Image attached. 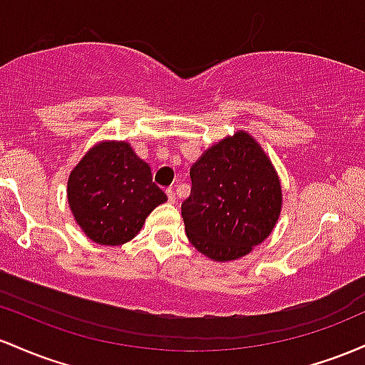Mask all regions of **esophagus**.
<instances>
[{"label": "esophagus", "mask_w": 365, "mask_h": 365, "mask_svg": "<svg viewBox=\"0 0 365 365\" xmlns=\"http://www.w3.org/2000/svg\"><path fill=\"white\" fill-rule=\"evenodd\" d=\"M165 193H167V196H169V202L170 203H175V191L172 190V187H169V190H167Z\"/></svg>", "instance_id": "obj_1"}]
</instances>
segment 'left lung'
I'll return each mask as SVG.
<instances>
[{
  "instance_id": "1",
  "label": "left lung",
  "mask_w": 365,
  "mask_h": 365,
  "mask_svg": "<svg viewBox=\"0 0 365 365\" xmlns=\"http://www.w3.org/2000/svg\"><path fill=\"white\" fill-rule=\"evenodd\" d=\"M191 195L181 205L191 245L215 262L248 255L272 232L282 208L279 175L247 130L205 150L191 165Z\"/></svg>"
}]
</instances>
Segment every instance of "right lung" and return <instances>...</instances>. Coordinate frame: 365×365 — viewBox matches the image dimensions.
I'll list each match as a JSON object with an SVG mask.
<instances>
[{
	"label": "right lung",
	"instance_id": "add662e5",
	"mask_svg": "<svg viewBox=\"0 0 365 365\" xmlns=\"http://www.w3.org/2000/svg\"><path fill=\"white\" fill-rule=\"evenodd\" d=\"M67 198L84 235L105 247L133 240L151 210L167 202L151 167L128 141H101L89 148L68 175Z\"/></svg>",
	"mask_w": 365,
	"mask_h": 365
}]
</instances>
